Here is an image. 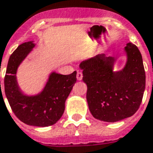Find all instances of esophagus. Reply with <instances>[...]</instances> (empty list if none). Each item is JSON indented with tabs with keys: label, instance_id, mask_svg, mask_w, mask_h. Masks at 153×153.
I'll use <instances>...</instances> for the list:
<instances>
[{
	"label": "esophagus",
	"instance_id": "obj_1",
	"mask_svg": "<svg viewBox=\"0 0 153 153\" xmlns=\"http://www.w3.org/2000/svg\"><path fill=\"white\" fill-rule=\"evenodd\" d=\"M76 77L78 80H82V73L81 71H78L77 72Z\"/></svg>",
	"mask_w": 153,
	"mask_h": 153
}]
</instances>
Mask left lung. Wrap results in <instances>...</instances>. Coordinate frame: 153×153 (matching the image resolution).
Instances as JSON below:
<instances>
[{
    "instance_id": "8db88e82",
    "label": "left lung",
    "mask_w": 153,
    "mask_h": 153,
    "mask_svg": "<svg viewBox=\"0 0 153 153\" xmlns=\"http://www.w3.org/2000/svg\"><path fill=\"white\" fill-rule=\"evenodd\" d=\"M128 60L120 71H113L115 59L104 53L82 62V80L87 86L90 111L97 120L114 123L137 111L145 89L141 53L136 45L125 47Z\"/></svg>"
}]
</instances>
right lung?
<instances>
[{"instance_id":"add662e5","label":"right lung","mask_w":153,"mask_h":153,"mask_svg":"<svg viewBox=\"0 0 153 153\" xmlns=\"http://www.w3.org/2000/svg\"><path fill=\"white\" fill-rule=\"evenodd\" d=\"M34 47L33 42L22 43L12 53L4 76V92L12 111L28 125L47 127L57 123L65 110V102L76 82V71L63 75L53 72L45 88L34 96L22 94L16 73L20 63ZM1 87V81H0Z\"/></svg>"}]
</instances>
